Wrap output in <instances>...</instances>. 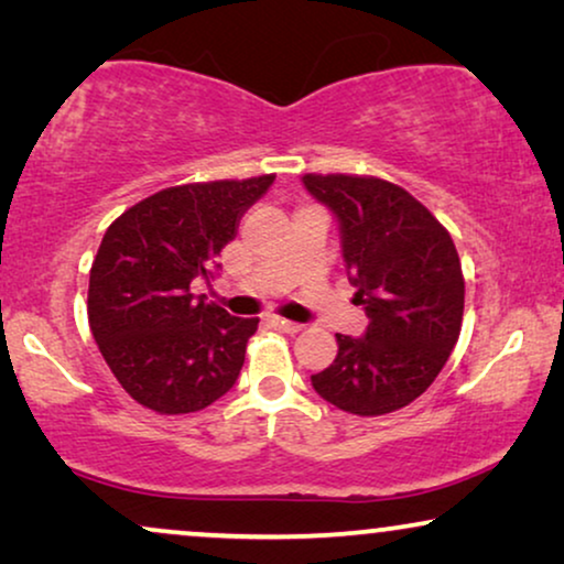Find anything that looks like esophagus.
Returning <instances> with one entry per match:
<instances>
[{
  "instance_id": "obj_1",
  "label": "esophagus",
  "mask_w": 564,
  "mask_h": 564,
  "mask_svg": "<svg viewBox=\"0 0 564 564\" xmlns=\"http://www.w3.org/2000/svg\"><path fill=\"white\" fill-rule=\"evenodd\" d=\"M267 323L276 330H282V334H297V330H303V326L295 321H288V318H280V315H269Z\"/></svg>"
}]
</instances>
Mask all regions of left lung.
I'll list each match as a JSON object with an SVG mask.
<instances>
[{
    "label": "left lung",
    "mask_w": 564,
    "mask_h": 564,
    "mask_svg": "<svg viewBox=\"0 0 564 564\" xmlns=\"http://www.w3.org/2000/svg\"><path fill=\"white\" fill-rule=\"evenodd\" d=\"M338 223L365 336L336 334L338 354L315 392L354 415L398 411L429 390L459 338L465 276L446 228L413 195L375 176L305 174Z\"/></svg>",
    "instance_id": "left-lung-1"
}]
</instances>
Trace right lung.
Returning <instances> with one entry per match:
<instances>
[{
    "instance_id": "1",
    "label": "right lung",
    "mask_w": 564,
    "mask_h": 564,
    "mask_svg": "<svg viewBox=\"0 0 564 564\" xmlns=\"http://www.w3.org/2000/svg\"><path fill=\"white\" fill-rule=\"evenodd\" d=\"M272 182L264 174L169 187L107 228L89 272V328L135 403L195 413L236 384L259 318L207 305L189 284L218 272L220 251Z\"/></svg>"
}]
</instances>
